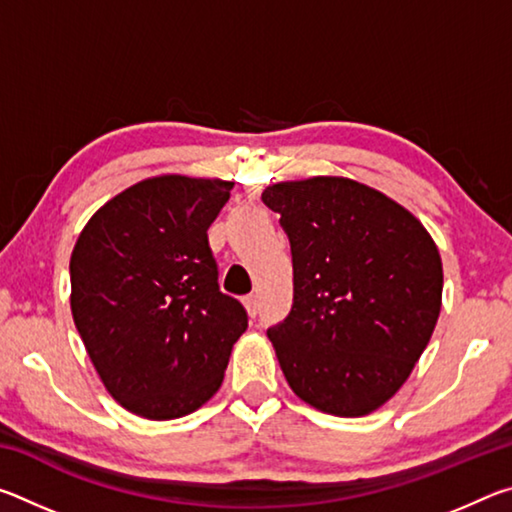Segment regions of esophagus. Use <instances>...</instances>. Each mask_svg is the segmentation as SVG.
<instances>
[{
    "instance_id": "34e87169",
    "label": "esophagus",
    "mask_w": 512,
    "mask_h": 512,
    "mask_svg": "<svg viewBox=\"0 0 512 512\" xmlns=\"http://www.w3.org/2000/svg\"><path fill=\"white\" fill-rule=\"evenodd\" d=\"M244 307H246V311H248V316H257V311H259V300H257V296H253V293H250V296H246L244 298Z\"/></svg>"
}]
</instances>
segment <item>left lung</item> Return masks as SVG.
<instances>
[{
    "label": "left lung",
    "mask_w": 512,
    "mask_h": 512,
    "mask_svg": "<svg viewBox=\"0 0 512 512\" xmlns=\"http://www.w3.org/2000/svg\"><path fill=\"white\" fill-rule=\"evenodd\" d=\"M293 257V307L268 329L291 391L361 418L400 391L438 323L436 241L393 198L341 176L268 185Z\"/></svg>",
    "instance_id": "8db88e82"
}]
</instances>
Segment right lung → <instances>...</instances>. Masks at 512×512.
<instances>
[{"mask_svg": "<svg viewBox=\"0 0 512 512\" xmlns=\"http://www.w3.org/2000/svg\"><path fill=\"white\" fill-rule=\"evenodd\" d=\"M235 183L146 178L85 223L69 259L74 325L106 391L146 420H176L221 388L248 327L219 291L207 228Z\"/></svg>", "mask_w": 512, "mask_h": 512, "instance_id": "obj_1", "label": "right lung"}]
</instances>
